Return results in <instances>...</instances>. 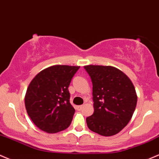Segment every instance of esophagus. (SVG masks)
Instances as JSON below:
<instances>
[{
	"instance_id": "1",
	"label": "esophagus",
	"mask_w": 159,
	"mask_h": 159,
	"mask_svg": "<svg viewBox=\"0 0 159 159\" xmlns=\"http://www.w3.org/2000/svg\"><path fill=\"white\" fill-rule=\"evenodd\" d=\"M83 105H80V106H77V107H76V110H79V111H80V110H82V109H83Z\"/></svg>"
}]
</instances>
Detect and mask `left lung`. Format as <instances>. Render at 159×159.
Returning <instances> with one entry per match:
<instances>
[{
	"instance_id": "1",
	"label": "left lung",
	"mask_w": 159,
	"mask_h": 159,
	"mask_svg": "<svg viewBox=\"0 0 159 159\" xmlns=\"http://www.w3.org/2000/svg\"><path fill=\"white\" fill-rule=\"evenodd\" d=\"M92 82L94 113L86 118L91 131L105 137L116 134L131 120L137 96L132 82L113 66L86 65Z\"/></svg>"
}]
</instances>
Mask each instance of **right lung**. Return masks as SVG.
Segmentation results:
<instances>
[{
    "mask_svg": "<svg viewBox=\"0 0 159 159\" xmlns=\"http://www.w3.org/2000/svg\"><path fill=\"white\" fill-rule=\"evenodd\" d=\"M80 66L52 65L41 70L27 89L25 104L34 124L54 134L65 130L75 110L70 103L68 87Z\"/></svg>",
    "mask_w": 159,
    "mask_h": 159,
    "instance_id": "obj_1",
    "label": "right lung"
}]
</instances>
